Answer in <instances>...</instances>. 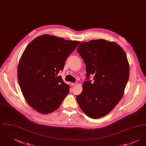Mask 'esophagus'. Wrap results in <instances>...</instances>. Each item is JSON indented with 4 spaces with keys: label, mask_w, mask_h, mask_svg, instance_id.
Segmentation results:
<instances>
[{
    "label": "esophagus",
    "mask_w": 146,
    "mask_h": 146,
    "mask_svg": "<svg viewBox=\"0 0 146 146\" xmlns=\"http://www.w3.org/2000/svg\"><path fill=\"white\" fill-rule=\"evenodd\" d=\"M71 85H72V86H76L77 85V83H72L71 84Z\"/></svg>",
    "instance_id": "1"
}]
</instances>
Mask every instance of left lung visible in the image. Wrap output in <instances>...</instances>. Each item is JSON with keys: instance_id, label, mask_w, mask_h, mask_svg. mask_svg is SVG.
<instances>
[{"instance_id": "left-lung-1", "label": "left lung", "mask_w": 146, "mask_h": 146, "mask_svg": "<svg viewBox=\"0 0 146 146\" xmlns=\"http://www.w3.org/2000/svg\"><path fill=\"white\" fill-rule=\"evenodd\" d=\"M77 51L86 65L87 80L77 102L88 117H103L123 96L130 73L126 55L118 44L101 39L81 42ZM92 75L93 82L89 80Z\"/></svg>"}]
</instances>
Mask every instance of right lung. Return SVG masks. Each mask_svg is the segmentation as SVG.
<instances>
[{
  "label": "right lung",
  "mask_w": 146,
  "mask_h": 146,
  "mask_svg": "<svg viewBox=\"0 0 146 146\" xmlns=\"http://www.w3.org/2000/svg\"><path fill=\"white\" fill-rule=\"evenodd\" d=\"M80 42L44 35L26 48L18 66V81L26 101L36 111H55L69 94L70 86L57 74Z\"/></svg>",
  "instance_id": "right-lung-1"
}]
</instances>
